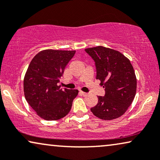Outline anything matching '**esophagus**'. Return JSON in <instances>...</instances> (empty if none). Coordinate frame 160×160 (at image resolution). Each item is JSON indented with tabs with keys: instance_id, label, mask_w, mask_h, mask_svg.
Instances as JSON below:
<instances>
[{
	"instance_id": "1",
	"label": "esophagus",
	"mask_w": 160,
	"mask_h": 160,
	"mask_svg": "<svg viewBox=\"0 0 160 160\" xmlns=\"http://www.w3.org/2000/svg\"><path fill=\"white\" fill-rule=\"evenodd\" d=\"M79 92L81 93V95H83V96H86V95H88V93L84 92H82V91H80Z\"/></svg>"
}]
</instances>
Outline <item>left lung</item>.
<instances>
[{
  "label": "left lung",
  "instance_id": "1",
  "mask_svg": "<svg viewBox=\"0 0 160 160\" xmlns=\"http://www.w3.org/2000/svg\"><path fill=\"white\" fill-rule=\"evenodd\" d=\"M94 60L96 79L105 89L104 96L90 110L100 119L109 121L123 115L132 104L137 90V78L132 64L119 51L103 46L84 50Z\"/></svg>",
  "mask_w": 160,
  "mask_h": 160
}]
</instances>
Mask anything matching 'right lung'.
Here are the masks:
<instances>
[{
    "instance_id": "obj_1",
    "label": "right lung",
    "mask_w": 160,
    "mask_h": 160,
    "mask_svg": "<svg viewBox=\"0 0 160 160\" xmlns=\"http://www.w3.org/2000/svg\"><path fill=\"white\" fill-rule=\"evenodd\" d=\"M75 51L45 50L31 61L23 81L24 95L39 117L46 121L61 119L69 113L78 90L58 86Z\"/></svg>"
}]
</instances>
